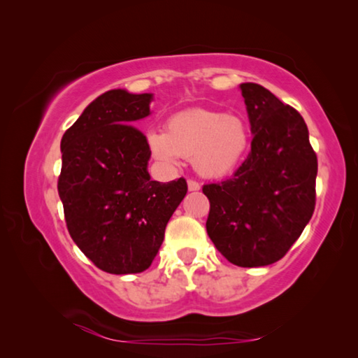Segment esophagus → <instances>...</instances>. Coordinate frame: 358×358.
Instances as JSON below:
<instances>
[{"label": "esophagus", "instance_id": "34e87169", "mask_svg": "<svg viewBox=\"0 0 358 358\" xmlns=\"http://www.w3.org/2000/svg\"><path fill=\"white\" fill-rule=\"evenodd\" d=\"M187 189L189 191H199L201 189V185L196 180H187Z\"/></svg>", "mask_w": 358, "mask_h": 358}]
</instances>
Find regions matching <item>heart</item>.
Returning <instances> with one entry per match:
<instances>
[{"instance_id": "obj_1", "label": "heart", "mask_w": 358, "mask_h": 358, "mask_svg": "<svg viewBox=\"0 0 358 358\" xmlns=\"http://www.w3.org/2000/svg\"><path fill=\"white\" fill-rule=\"evenodd\" d=\"M148 145L157 159L169 164H175L177 156L191 157L203 177H222L243 161L250 132L234 115L189 110L169 118L164 132L151 131Z\"/></svg>"}]
</instances>
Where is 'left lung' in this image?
I'll return each instance as SVG.
<instances>
[{
    "instance_id": "left-lung-1",
    "label": "left lung",
    "mask_w": 358,
    "mask_h": 358,
    "mask_svg": "<svg viewBox=\"0 0 358 358\" xmlns=\"http://www.w3.org/2000/svg\"><path fill=\"white\" fill-rule=\"evenodd\" d=\"M251 153L234 177L203 185L208 237L229 262L264 266L286 256L316 207L317 156L301 115L257 83H241Z\"/></svg>"
}]
</instances>
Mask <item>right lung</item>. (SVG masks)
I'll use <instances>...</instances> for the list:
<instances>
[{
  "label": "right lung",
  "mask_w": 358,
  "mask_h": 358,
  "mask_svg": "<svg viewBox=\"0 0 358 358\" xmlns=\"http://www.w3.org/2000/svg\"><path fill=\"white\" fill-rule=\"evenodd\" d=\"M151 99L150 93L110 90L62 138L58 194L66 226L85 256L112 275L148 268L187 192L183 177L150 180V145L132 124L148 117Z\"/></svg>",
  "instance_id": "1"
}]
</instances>
